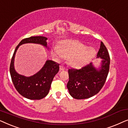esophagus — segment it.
Listing matches in <instances>:
<instances>
[{
    "mask_svg": "<svg viewBox=\"0 0 128 128\" xmlns=\"http://www.w3.org/2000/svg\"><path fill=\"white\" fill-rule=\"evenodd\" d=\"M59 67H60V70H64L65 69V68H64V66L62 65H60Z\"/></svg>",
    "mask_w": 128,
    "mask_h": 128,
    "instance_id": "1",
    "label": "esophagus"
}]
</instances>
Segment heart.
Listing matches in <instances>:
<instances>
[{
  "instance_id": "heart-1",
  "label": "heart",
  "mask_w": 128,
  "mask_h": 128,
  "mask_svg": "<svg viewBox=\"0 0 128 128\" xmlns=\"http://www.w3.org/2000/svg\"><path fill=\"white\" fill-rule=\"evenodd\" d=\"M94 52L92 48L86 47L79 41L72 40L63 41L60 48L55 46L53 48V54L57 59L68 58L70 65L75 68H80L86 64Z\"/></svg>"
}]
</instances>
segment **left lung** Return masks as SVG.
Instances as JSON below:
<instances>
[{"label":"left lung","instance_id":"left-lung-1","mask_svg":"<svg viewBox=\"0 0 128 128\" xmlns=\"http://www.w3.org/2000/svg\"><path fill=\"white\" fill-rule=\"evenodd\" d=\"M97 58H101L100 65L96 68L92 63L81 69H69V80L67 87L69 94L75 99H86L98 92L104 86L109 72L110 58L107 49L101 42Z\"/></svg>","mask_w":128,"mask_h":128}]
</instances>
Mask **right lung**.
<instances>
[{"label":"right lung","mask_w":128,"mask_h":128,"mask_svg":"<svg viewBox=\"0 0 128 128\" xmlns=\"http://www.w3.org/2000/svg\"><path fill=\"white\" fill-rule=\"evenodd\" d=\"M48 38L42 36H31L22 40L16 46L12 56L10 73L16 89L22 96L30 100H41L46 97L50 91L54 76L59 70V64L51 60H47L43 67L32 76L27 77L18 74L14 68V58L19 46L24 44H40L47 49Z\"/></svg>","instance_id":"right-lung-1"}]
</instances>
